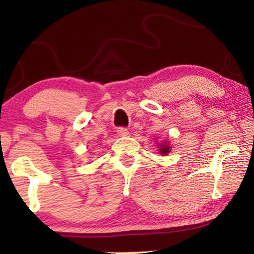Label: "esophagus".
Listing matches in <instances>:
<instances>
[{"mask_svg": "<svg viewBox=\"0 0 254 254\" xmlns=\"http://www.w3.org/2000/svg\"><path fill=\"white\" fill-rule=\"evenodd\" d=\"M118 133L121 136H127L128 135V131L127 127H118Z\"/></svg>", "mask_w": 254, "mask_h": 254, "instance_id": "1", "label": "esophagus"}]
</instances>
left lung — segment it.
<instances>
[{"label": "left lung", "mask_w": 254, "mask_h": 254, "mask_svg": "<svg viewBox=\"0 0 254 254\" xmlns=\"http://www.w3.org/2000/svg\"><path fill=\"white\" fill-rule=\"evenodd\" d=\"M170 149H171V147L168 143H167V141H166V142H163V144H160V149H159V152L163 154V156H166L167 153L170 152Z\"/></svg>", "instance_id": "left-lung-1"}]
</instances>
